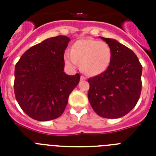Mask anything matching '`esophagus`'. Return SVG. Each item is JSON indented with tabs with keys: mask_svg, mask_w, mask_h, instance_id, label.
<instances>
[{
	"mask_svg": "<svg viewBox=\"0 0 156 156\" xmlns=\"http://www.w3.org/2000/svg\"><path fill=\"white\" fill-rule=\"evenodd\" d=\"M86 78L84 76H81V80H85Z\"/></svg>",
	"mask_w": 156,
	"mask_h": 156,
	"instance_id": "obj_1",
	"label": "esophagus"
}]
</instances>
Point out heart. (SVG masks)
Segmentation results:
<instances>
[{
  "mask_svg": "<svg viewBox=\"0 0 156 156\" xmlns=\"http://www.w3.org/2000/svg\"><path fill=\"white\" fill-rule=\"evenodd\" d=\"M112 49L107 43L96 40H78L72 46L71 52H66L64 60L71 69L80 63L82 70L89 76L101 74L109 66Z\"/></svg>",
  "mask_w": 156,
  "mask_h": 156,
  "instance_id": "obj_1",
  "label": "heart"
}]
</instances>
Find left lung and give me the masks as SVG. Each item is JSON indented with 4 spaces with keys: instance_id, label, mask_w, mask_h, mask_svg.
<instances>
[{
    "instance_id": "obj_1",
    "label": "left lung",
    "mask_w": 156,
    "mask_h": 156,
    "mask_svg": "<svg viewBox=\"0 0 156 156\" xmlns=\"http://www.w3.org/2000/svg\"><path fill=\"white\" fill-rule=\"evenodd\" d=\"M110 46L112 59L106 70L88 79V100L104 118L116 119L135 107L142 90L143 67L138 56L113 39L100 37Z\"/></svg>"
}]
</instances>
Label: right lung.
I'll return each instance as SVG.
<instances>
[{
  "instance_id": "obj_1",
  "label": "right lung",
  "mask_w": 156,
  "mask_h": 156,
  "mask_svg": "<svg viewBox=\"0 0 156 156\" xmlns=\"http://www.w3.org/2000/svg\"><path fill=\"white\" fill-rule=\"evenodd\" d=\"M70 39L58 35L30 48L15 66L14 94L19 106L36 121L53 120L63 113L80 74L64 72V53Z\"/></svg>"
}]
</instances>
